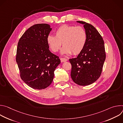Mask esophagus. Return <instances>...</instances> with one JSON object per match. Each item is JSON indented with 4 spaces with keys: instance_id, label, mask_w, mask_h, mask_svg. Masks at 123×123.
<instances>
[{
    "instance_id": "1",
    "label": "esophagus",
    "mask_w": 123,
    "mask_h": 123,
    "mask_svg": "<svg viewBox=\"0 0 123 123\" xmlns=\"http://www.w3.org/2000/svg\"><path fill=\"white\" fill-rule=\"evenodd\" d=\"M60 60H61V61L62 62H64L68 61V59L67 58H61Z\"/></svg>"
}]
</instances>
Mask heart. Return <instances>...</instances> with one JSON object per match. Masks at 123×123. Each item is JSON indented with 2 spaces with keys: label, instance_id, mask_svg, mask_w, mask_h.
Returning a JSON list of instances; mask_svg holds the SVG:
<instances>
[{
  "label": "heart",
  "instance_id": "heart-1",
  "mask_svg": "<svg viewBox=\"0 0 123 123\" xmlns=\"http://www.w3.org/2000/svg\"><path fill=\"white\" fill-rule=\"evenodd\" d=\"M55 36L49 34L47 43L52 51L57 52L62 43L64 47L61 49L63 55H76L83 50L87 40L85 30L81 26L63 25L55 32Z\"/></svg>",
  "mask_w": 123,
  "mask_h": 123
}]
</instances>
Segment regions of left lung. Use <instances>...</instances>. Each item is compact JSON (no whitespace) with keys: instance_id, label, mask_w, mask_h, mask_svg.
<instances>
[{"instance_id":"1","label":"left lung","mask_w":123,"mask_h":123,"mask_svg":"<svg viewBox=\"0 0 123 123\" xmlns=\"http://www.w3.org/2000/svg\"><path fill=\"white\" fill-rule=\"evenodd\" d=\"M87 40L83 50L77 57L69 59L72 65L71 77L76 84L87 86L95 82L100 76L106 59L104 42L97 30L92 25L84 21Z\"/></svg>"}]
</instances>
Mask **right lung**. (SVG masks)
Masks as SVG:
<instances>
[{
  "mask_svg": "<svg viewBox=\"0 0 123 123\" xmlns=\"http://www.w3.org/2000/svg\"><path fill=\"white\" fill-rule=\"evenodd\" d=\"M51 30L47 24H35L24 33L17 44L16 61L20 77L34 89L42 90L49 86L60 63L59 57L49 51L47 43Z\"/></svg>",
  "mask_w": 123,
  "mask_h": 123,
  "instance_id": "1",
  "label": "right lung"
}]
</instances>
